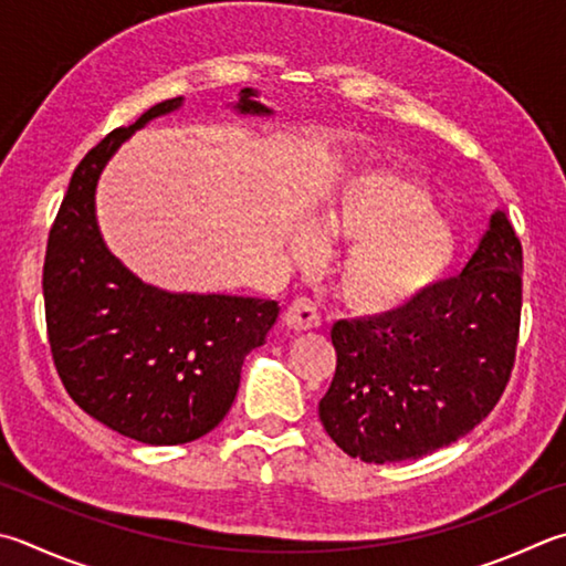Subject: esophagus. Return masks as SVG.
I'll return each mask as SVG.
<instances>
[{
    "mask_svg": "<svg viewBox=\"0 0 566 566\" xmlns=\"http://www.w3.org/2000/svg\"><path fill=\"white\" fill-rule=\"evenodd\" d=\"M284 324L292 328V332H312V328L322 326V314H318L316 304L306 296L294 300L284 312Z\"/></svg>",
    "mask_w": 566,
    "mask_h": 566,
    "instance_id": "1",
    "label": "esophagus"
}]
</instances>
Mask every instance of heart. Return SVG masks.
Wrapping results in <instances>:
<instances>
[{
	"label": "heart",
	"mask_w": 566,
	"mask_h": 566,
	"mask_svg": "<svg viewBox=\"0 0 566 566\" xmlns=\"http://www.w3.org/2000/svg\"><path fill=\"white\" fill-rule=\"evenodd\" d=\"M332 240L354 242L338 272L342 300L361 314H388L418 302L455 264L458 244L436 218L430 192L408 178L366 176L336 195L318 220ZM314 232H302L294 252L312 256Z\"/></svg>",
	"instance_id": "obj_1"
}]
</instances>
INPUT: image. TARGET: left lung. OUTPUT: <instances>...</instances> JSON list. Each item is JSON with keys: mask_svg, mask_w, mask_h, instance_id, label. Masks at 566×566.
Listing matches in <instances>:
<instances>
[{"mask_svg": "<svg viewBox=\"0 0 566 566\" xmlns=\"http://www.w3.org/2000/svg\"><path fill=\"white\" fill-rule=\"evenodd\" d=\"M520 312L522 244L497 210L458 276L398 312L334 324L324 430L346 455L376 465L455 443L510 381Z\"/></svg>", "mask_w": 566, "mask_h": 566, "instance_id": "8db88e82", "label": "left lung"}]
</instances>
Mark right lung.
<instances>
[{"label":"right lung","mask_w":566,"mask_h":566,"mask_svg":"<svg viewBox=\"0 0 566 566\" xmlns=\"http://www.w3.org/2000/svg\"><path fill=\"white\" fill-rule=\"evenodd\" d=\"M256 91L238 108L270 116ZM182 106L148 108L91 148L71 176L49 232L44 306L51 356L66 394L91 418L148 446L198 440L228 416L240 371L280 314L256 296L170 294L143 284L106 248L96 222V185L133 130Z\"/></svg>","instance_id":"1"}]
</instances>
